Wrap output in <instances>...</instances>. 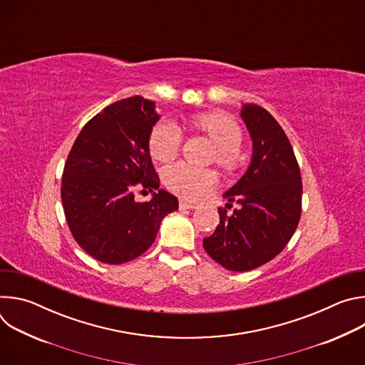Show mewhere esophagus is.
Instances as JSON below:
<instances>
[{
    "mask_svg": "<svg viewBox=\"0 0 365 365\" xmlns=\"http://www.w3.org/2000/svg\"><path fill=\"white\" fill-rule=\"evenodd\" d=\"M179 207H180L182 211H185V210H196L197 205L193 203V202H189V200H186V199H180Z\"/></svg>",
    "mask_w": 365,
    "mask_h": 365,
    "instance_id": "1",
    "label": "esophagus"
}]
</instances>
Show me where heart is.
I'll use <instances>...</instances> for the list:
<instances>
[{
	"label": "heart",
	"instance_id": "obj_1",
	"mask_svg": "<svg viewBox=\"0 0 365 365\" xmlns=\"http://www.w3.org/2000/svg\"><path fill=\"white\" fill-rule=\"evenodd\" d=\"M192 124L215 143L218 147V163L227 169L234 168L242 141V133L238 124L232 118L218 113L199 115L192 120ZM180 128L169 120L159 121L153 127L148 138L151 158L158 162L173 160L180 148ZM165 183L179 196L200 199L214 189L217 176L212 170L176 163L165 170Z\"/></svg>",
	"mask_w": 365,
	"mask_h": 365
}]
</instances>
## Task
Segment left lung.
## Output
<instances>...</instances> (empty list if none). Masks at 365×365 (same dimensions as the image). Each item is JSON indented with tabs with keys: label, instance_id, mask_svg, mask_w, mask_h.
<instances>
[{
	"label": "left lung",
	"instance_id": "left-lung-1",
	"mask_svg": "<svg viewBox=\"0 0 365 365\" xmlns=\"http://www.w3.org/2000/svg\"><path fill=\"white\" fill-rule=\"evenodd\" d=\"M240 117L252 140V155L245 173L222 195L240 206L232 215L220 207V225L203 238L205 251L231 272L273 259L290 241L302 212L300 169L283 128L255 103H242Z\"/></svg>",
	"mask_w": 365,
	"mask_h": 365
}]
</instances>
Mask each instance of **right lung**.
<instances>
[{"label": "right lung", "instance_id": "1", "mask_svg": "<svg viewBox=\"0 0 365 365\" xmlns=\"http://www.w3.org/2000/svg\"><path fill=\"white\" fill-rule=\"evenodd\" d=\"M159 120L153 101L138 95L117 101L88 121L68 155L65 217L76 242L101 263L123 264L141 255L163 218L178 211V197L159 189L150 155V133ZM137 188L158 192L140 204Z\"/></svg>", "mask_w": 365, "mask_h": 365}]
</instances>
